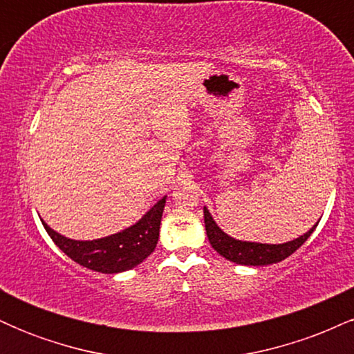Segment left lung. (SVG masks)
I'll return each mask as SVG.
<instances>
[{
	"label": "left lung",
	"instance_id": "left-lung-1",
	"mask_svg": "<svg viewBox=\"0 0 354 354\" xmlns=\"http://www.w3.org/2000/svg\"><path fill=\"white\" fill-rule=\"evenodd\" d=\"M205 213V226L206 234H208L209 245L218 251L223 258L230 259V261L236 263V265L243 266H268L273 263H279L286 259L288 256L293 254L299 246L311 236L318 223L310 231L301 234L299 238L293 239V241L281 243V245H268V243H254V241H241L230 234H226L219 226L216 225L208 208H203Z\"/></svg>",
	"mask_w": 354,
	"mask_h": 354
}]
</instances>
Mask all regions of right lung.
Returning <instances> with one entry per match:
<instances>
[{
	"label": "right lung",
	"instance_id": "1",
	"mask_svg": "<svg viewBox=\"0 0 354 354\" xmlns=\"http://www.w3.org/2000/svg\"><path fill=\"white\" fill-rule=\"evenodd\" d=\"M166 196L151 206L149 211H146L141 216L140 221H136L129 228L118 231L109 236L91 239V241L66 238L58 231L51 230L43 219L41 223L55 245L64 254L70 256L73 261L88 268V270L98 271V273L116 274L133 270L153 253L158 238H160Z\"/></svg>",
	"mask_w": 354,
	"mask_h": 354
}]
</instances>
